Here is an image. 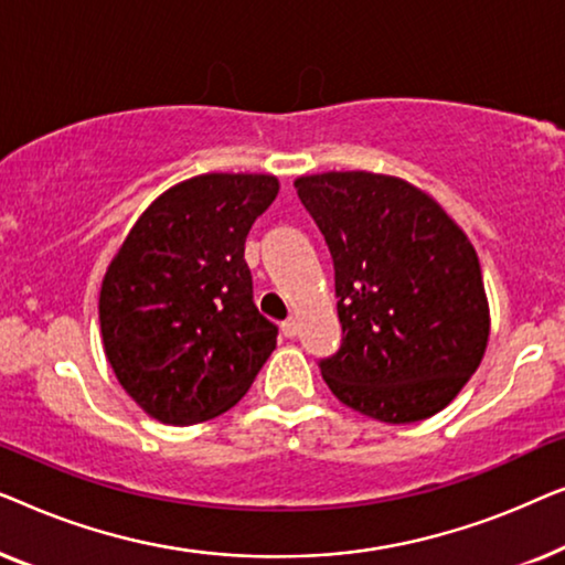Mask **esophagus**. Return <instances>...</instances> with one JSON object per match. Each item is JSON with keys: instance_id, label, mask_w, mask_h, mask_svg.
Returning <instances> with one entry per match:
<instances>
[{"instance_id": "esophagus-1", "label": "esophagus", "mask_w": 565, "mask_h": 565, "mask_svg": "<svg viewBox=\"0 0 565 565\" xmlns=\"http://www.w3.org/2000/svg\"><path fill=\"white\" fill-rule=\"evenodd\" d=\"M282 334H285V337H288V339H292V337H296V334H298V321H296V319H292V316H290V319H288V321H282Z\"/></svg>"}]
</instances>
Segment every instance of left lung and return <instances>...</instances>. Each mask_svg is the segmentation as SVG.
Returning a JSON list of instances; mask_svg holds the SVG:
<instances>
[{
	"label": "left lung",
	"instance_id": "8db88e82",
	"mask_svg": "<svg viewBox=\"0 0 565 565\" xmlns=\"http://www.w3.org/2000/svg\"><path fill=\"white\" fill-rule=\"evenodd\" d=\"M292 184L334 259L344 337L321 360L331 393L385 424L443 412L481 365L491 334L466 231L393 174L321 172Z\"/></svg>",
	"mask_w": 565,
	"mask_h": 565
}]
</instances>
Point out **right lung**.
Instances as JSON below:
<instances>
[{
	"label": "right lung",
	"mask_w": 565,
	"mask_h": 565,
	"mask_svg": "<svg viewBox=\"0 0 565 565\" xmlns=\"http://www.w3.org/2000/svg\"><path fill=\"white\" fill-rule=\"evenodd\" d=\"M275 174L207 172L153 200L99 288L105 358L151 419L198 424L238 404L277 344L252 300L244 242Z\"/></svg>",
	"instance_id": "add662e5"
}]
</instances>
